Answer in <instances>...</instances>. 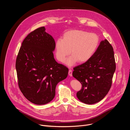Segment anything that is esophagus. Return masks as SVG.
Instances as JSON below:
<instances>
[{"instance_id": "obj_1", "label": "esophagus", "mask_w": 130, "mask_h": 130, "mask_svg": "<svg viewBox=\"0 0 130 130\" xmlns=\"http://www.w3.org/2000/svg\"><path fill=\"white\" fill-rule=\"evenodd\" d=\"M68 75H69V76L72 77V70H71V69H69V70Z\"/></svg>"}]
</instances>
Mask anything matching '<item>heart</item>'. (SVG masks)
I'll list each match as a JSON object with an SVG mask.
<instances>
[{
  "instance_id": "1",
  "label": "heart",
  "mask_w": 130,
  "mask_h": 130,
  "mask_svg": "<svg viewBox=\"0 0 130 130\" xmlns=\"http://www.w3.org/2000/svg\"><path fill=\"white\" fill-rule=\"evenodd\" d=\"M99 43V37L95 33L82 30H70L63 34L62 39L55 42V56L63 62L70 53L72 54L65 61L66 65L71 66L78 61L83 63L93 56Z\"/></svg>"
}]
</instances>
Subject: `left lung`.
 Wrapping results in <instances>:
<instances>
[{
	"label": "left lung",
	"mask_w": 130,
	"mask_h": 130,
	"mask_svg": "<svg viewBox=\"0 0 130 130\" xmlns=\"http://www.w3.org/2000/svg\"><path fill=\"white\" fill-rule=\"evenodd\" d=\"M73 77L82 84L77 97L82 102L92 104L102 100L109 91L116 70L113 48L102 41L91 59L73 68Z\"/></svg>",
	"instance_id": "left-lung-1"
}]
</instances>
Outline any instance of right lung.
<instances>
[{"instance_id": "obj_1", "label": "right lung", "mask_w": 130, "mask_h": 130, "mask_svg": "<svg viewBox=\"0 0 130 130\" xmlns=\"http://www.w3.org/2000/svg\"><path fill=\"white\" fill-rule=\"evenodd\" d=\"M44 27L29 33L23 41L16 61L18 83L25 98L43 105L52 101L58 83L65 79L68 69L54 58L55 41Z\"/></svg>"}]
</instances>
